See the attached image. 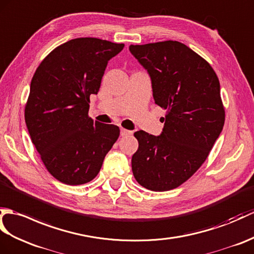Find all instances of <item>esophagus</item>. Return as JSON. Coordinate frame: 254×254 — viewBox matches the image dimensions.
Segmentation results:
<instances>
[{
	"instance_id": "34e87169",
	"label": "esophagus",
	"mask_w": 254,
	"mask_h": 254,
	"mask_svg": "<svg viewBox=\"0 0 254 254\" xmlns=\"http://www.w3.org/2000/svg\"><path fill=\"white\" fill-rule=\"evenodd\" d=\"M132 131H128V129L126 128H121V136H127V135H131Z\"/></svg>"
}]
</instances>
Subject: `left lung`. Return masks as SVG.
Returning a JSON list of instances; mask_svg holds the SVG:
<instances>
[{"label": "left lung", "mask_w": 254, "mask_h": 254, "mask_svg": "<svg viewBox=\"0 0 254 254\" xmlns=\"http://www.w3.org/2000/svg\"><path fill=\"white\" fill-rule=\"evenodd\" d=\"M148 71L155 103L167 110L161 135L137 131L132 171L152 191L179 187L196 173L225 122L220 81L210 64L178 41L129 45Z\"/></svg>", "instance_id": "8db88e82"}]
</instances>
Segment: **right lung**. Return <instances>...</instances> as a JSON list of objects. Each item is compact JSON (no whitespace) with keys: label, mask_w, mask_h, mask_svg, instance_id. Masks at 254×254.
I'll return each instance as SVG.
<instances>
[{"label":"right lung","mask_w":254,"mask_h":254,"mask_svg":"<svg viewBox=\"0 0 254 254\" xmlns=\"http://www.w3.org/2000/svg\"><path fill=\"white\" fill-rule=\"evenodd\" d=\"M123 47L96 38L70 40L53 50L32 76L26 125L45 168L64 184L91 182L119 137V127L94 121L88 109L108 61Z\"/></svg>","instance_id":"right-lung-1"}]
</instances>
